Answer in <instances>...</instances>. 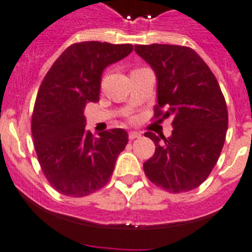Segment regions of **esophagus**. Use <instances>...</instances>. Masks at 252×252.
Here are the masks:
<instances>
[{"label":"esophagus","instance_id":"obj_1","mask_svg":"<svg viewBox=\"0 0 252 252\" xmlns=\"http://www.w3.org/2000/svg\"><path fill=\"white\" fill-rule=\"evenodd\" d=\"M128 137L129 139L133 140V139H137V138H140L142 135H140V133H138V131H129Z\"/></svg>","mask_w":252,"mask_h":252}]
</instances>
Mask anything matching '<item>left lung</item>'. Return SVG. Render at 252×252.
I'll return each instance as SVG.
<instances>
[{"label":"left lung","instance_id":"1","mask_svg":"<svg viewBox=\"0 0 252 252\" xmlns=\"http://www.w3.org/2000/svg\"><path fill=\"white\" fill-rule=\"evenodd\" d=\"M134 50L157 76L154 119L173 118L171 137L144 134L156 144L144 173L171 193L191 191L210 176L225 143L228 114L221 88L191 47L152 44Z\"/></svg>","mask_w":252,"mask_h":252}]
</instances>
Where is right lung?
<instances>
[{"label":"right lung","mask_w":252,"mask_h":252,"mask_svg":"<svg viewBox=\"0 0 252 252\" xmlns=\"http://www.w3.org/2000/svg\"><path fill=\"white\" fill-rule=\"evenodd\" d=\"M133 51V45L84 41L58 58L42 80L33 106V146L46 180L59 193L84 197L108 183L128 143L124 129L94 138L85 130L84 109L96 103L101 74Z\"/></svg>","instance_id":"right-lung-1"}]
</instances>
